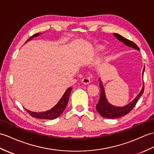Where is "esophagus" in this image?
<instances>
[{"instance_id":"obj_1","label":"esophagus","mask_w":154,"mask_h":154,"mask_svg":"<svg viewBox=\"0 0 154 154\" xmlns=\"http://www.w3.org/2000/svg\"><path fill=\"white\" fill-rule=\"evenodd\" d=\"M82 83H83V84H85V85H87V84H89L91 83V81H90V79H89L88 78H87V77H84L83 79H82Z\"/></svg>"}]
</instances>
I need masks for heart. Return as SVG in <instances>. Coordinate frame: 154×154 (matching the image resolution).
<instances>
[{
    "label": "heart",
    "instance_id": "obj_1",
    "mask_svg": "<svg viewBox=\"0 0 154 154\" xmlns=\"http://www.w3.org/2000/svg\"><path fill=\"white\" fill-rule=\"evenodd\" d=\"M104 49H105V46L102 45H96L95 47V51L96 52H101V51H103Z\"/></svg>",
    "mask_w": 154,
    "mask_h": 154
}]
</instances>
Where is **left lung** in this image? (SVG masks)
<instances>
[{
	"label": "left lung",
	"instance_id": "1",
	"mask_svg": "<svg viewBox=\"0 0 154 154\" xmlns=\"http://www.w3.org/2000/svg\"><path fill=\"white\" fill-rule=\"evenodd\" d=\"M113 35L118 39V40L123 42V43L126 46L140 51V50H139V48L138 47V46L133 41L128 40V39L125 38L117 33H113ZM144 69H145V67H144V69H143L142 75H144ZM99 81H100V83H99L100 88V90H101L100 97L99 101L96 106V110H97V112L99 113L100 115L103 117L108 118V119H116V118L121 117L122 116H125L127 113H129L134 108L135 105L137 104L138 99L140 98L141 95L143 94V92H144V84L143 83V87L141 91L140 92V93L137 96V97H136L133 101L125 106L117 107V106H114L112 104H110V103L108 102L106 96L104 88H103V86L102 85L100 79H99Z\"/></svg>",
	"mask_w": 154,
	"mask_h": 154
}]
</instances>
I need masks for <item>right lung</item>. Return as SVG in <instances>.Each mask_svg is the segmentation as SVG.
Wrapping results in <instances>:
<instances>
[{
    "label": "right lung",
    "mask_w": 154,
    "mask_h": 154,
    "mask_svg": "<svg viewBox=\"0 0 154 154\" xmlns=\"http://www.w3.org/2000/svg\"><path fill=\"white\" fill-rule=\"evenodd\" d=\"M39 35H41V33H36L33 36H31L27 40L26 42L29 41H30L31 39L33 38V37H37ZM72 90V88L69 87L66 90L65 92V93L63 94L62 96V98L60 100V101L58 102V103L54 106L52 109L50 110L46 111V112H31V111L26 109V112L29 114L30 116L32 117H33L35 118H38V119H49V120H52V119H56L57 117H58L62 115V113L63 112L64 109L66 108V106L67 104V102H68L69 100V95L71 93V91Z\"/></svg>",
    "instance_id": "right-lung-1"
}]
</instances>
